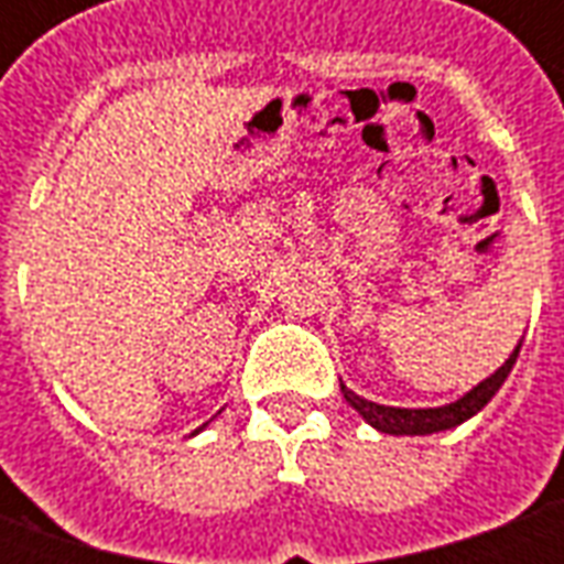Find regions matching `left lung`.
Returning <instances> with one entry per match:
<instances>
[{
    "instance_id": "left-lung-1",
    "label": "left lung",
    "mask_w": 564,
    "mask_h": 564,
    "mask_svg": "<svg viewBox=\"0 0 564 564\" xmlns=\"http://www.w3.org/2000/svg\"><path fill=\"white\" fill-rule=\"evenodd\" d=\"M522 341L513 347V354L505 359V366L496 368L486 380H480L477 387L465 392L462 399L449 404H441V408H392V404H378L368 402L362 395H356L347 383L341 380V392L347 404L354 408L356 414L362 416L371 429H378L383 435H435V432H447V429H456L465 420H471L474 414H480L486 404L492 402V395L501 390V383L508 380L510 368L520 356Z\"/></svg>"
}]
</instances>
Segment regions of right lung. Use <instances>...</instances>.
Segmentation results:
<instances>
[{
	"instance_id": "1",
	"label": "right lung",
	"mask_w": 564,
	"mask_h": 564,
	"mask_svg": "<svg viewBox=\"0 0 564 564\" xmlns=\"http://www.w3.org/2000/svg\"><path fill=\"white\" fill-rule=\"evenodd\" d=\"M205 425H208V423H205ZM205 425H198V429H196V432H193V435H198V432H202V429H205Z\"/></svg>"
}]
</instances>
